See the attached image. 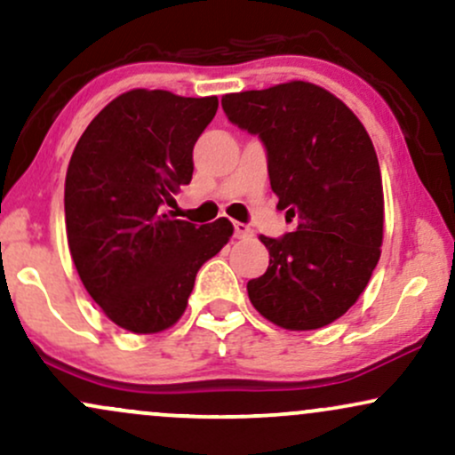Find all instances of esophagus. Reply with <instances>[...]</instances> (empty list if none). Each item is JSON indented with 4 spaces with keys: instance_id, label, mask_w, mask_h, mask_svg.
I'll return each instance as SVG.
<instances>
[{
    "instance_id": "1",
    "label": "esophagus",
    "mask_w": 455,
    "mask_h": 455,
    "mask_svg": "<svg viewBox=\"0 0 455 455\" xmlns=\"http://www.w3.org/2000/svg\"><path fill=\"white\" fill-rule=\"evenodd\" d=\"M235 227V237L237 239H245V237H252V228L243 222H233Z\"/></svg>"
}]
</instances>
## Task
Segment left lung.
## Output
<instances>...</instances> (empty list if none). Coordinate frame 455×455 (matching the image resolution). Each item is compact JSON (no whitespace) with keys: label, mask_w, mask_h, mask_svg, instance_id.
Listing matches in <instances>:
<instances>
[{"label":"left lung","mask_w":455,"mask_h":455,"mask_svg":"<svg viewBox=\"0 0 455 455\" xmlns=\"http://www.w3.org/2000/svg\"><path fill=\"white\" fill-rule=\"evenodd\" d=\"M233 124L267 148L271 190L297 228L260 235L269 267L248 282L252 306L289 331L321 329L351 307L380 259L383 180L372 139L331 92L307 81L222 96Z\"/></svg>","instance_id":"1"}]
</instances>
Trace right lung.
<instances>
[{
	"label": "right lung",
	"mask_w": 455,
	"mask_h": 455,
	"mask_svg": "<svg viewBox=\"0 0 455 455\" xmlns=\"http://www.w3.org/2000/svg\"><path fill=\"white\" fill-rule=\"evenodd\" d=\"M218 98L130 90L92 119L72 151L64 210L83 286L117 327L160 333L186 312L196 271L228 243L227 218L177 220V188L192 180V149Z\"/></svg>",
	"instance_id": "add662e5"
}]
</instances>
